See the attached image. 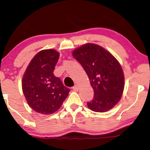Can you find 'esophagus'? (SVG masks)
Segmentation results:
<instances>
[{"mask_svg":"<svg viewBox=\"0 0 150 150\" xmlns=\"http://www.w3.org/2000/svg\"><path fill=\"white\" fill-rule=\"evenodd\" d=\"M73 90L74 91H78V90H79V87L77 86V85H75V86H73Z\"/></svg>","mask_w":150,"mask_h":150,"instance_id":"34e87169","label":"esophagus"}]
</instances>
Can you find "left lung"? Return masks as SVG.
Returning <instances> with one entry per match:
<instances>
[{
  "instance_id": "1",
  "label": "left lung",
  "mask_w": 150,
  "mask_h": 150,
  "mask_svg": "<svg viewBox=\"0 0 150 150\" xmlns=\"http://www.w3.org/2000/svg\"><path fill=\"white\" fill-rule=\"evenodd\" d=\"M85 70L94 90L87 105L91 110L105 112L120 101L124 90V74L119 61L101 46L86 43L72 51Z\"/></svg>"
}]
</instances>
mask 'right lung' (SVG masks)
<instances>
[{"label":"right lung","mask_w":150,"mask_h":150,"mask_svg":"<svg viewBox=\"0 0 150 150\" xmlns=\"http://www.w3.org/2000/svg\"><path fill=\"white\" fill-rule=\"evenodd\" d=\"M59 53L55 49L39 51L23 74L22 88L29 107L42 115H51L62 106L70 89L53 74Z\"/></svg>","instance_id":"right-lung-1"}]
</instances>
